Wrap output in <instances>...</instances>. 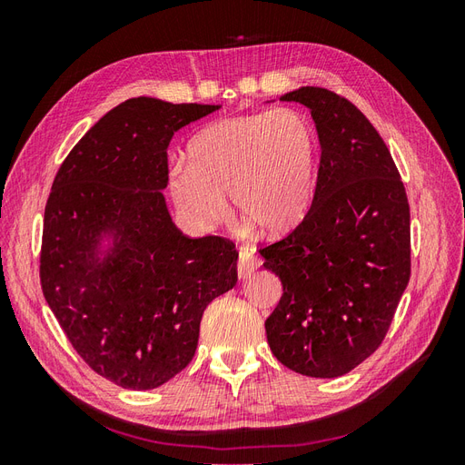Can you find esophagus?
<instances>
[{"label": "esophagus", "mask_w": 465, "mask_h": 465, "mask_svg": "<svg viewBox=\"0 0 465 465\" xmlns=\"http://www.w3.org/2000/svg\"><path fill=\"white\" fill-rule=\"evenodd\" d=\"M258 267H260V260L252 254L250 250H241V256H238V263H236L238 279H250Z\"/></svg>", "instance_id": "esophagus-1"}]
</instances>
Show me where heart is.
I'll return each instance as SVG.
<instances>
[{"instance_id":"heart-1","label":"heart","mask_w":465,"mask_h":465,"mask_svg":"<svg viewBox=\"0 0 465 465\" xmlns=\"http://www.w3.org/2000/svg\"><path fill=\"white\" fill-rule=\"evenodd\" d=\"M318 147L314 124L297 108L223 118L192 137L188 161H173L168 190L198 229L215 227L231 193L236 217L283 234L311 205Z\"/></svg>"}]
</instances>
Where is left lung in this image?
Masks as SVG:
<instances>
[{
  "mask_svg": "<svg viewBox=\"0 0 465 465\" xmlns=\"http://www.w3.org/2000/svg\"><path fill=\"white\" fill-rule=\"evenodd\" d=\"M281 101L311 108L322 154L308 213L260 250L283 283L267 343L287 369L335 378L384 341L410 283V203L384 139L353 103L322 87Z\"/></svg>",
  "mask_w": 465,
  "mask_h": 465,
  "instance_id": "8db88e82",
  "label": "left lung"
}]
</instances>
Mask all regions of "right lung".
Listing matches in <instances>:
<instances>
[{"label":"right lung","mask_w":465,"mask_h":465,"mask_svg":"<svg viewBox=\"0 0 465 465\" xmlns=\"http://www.w3.org/2000/svg\"><path fill=\"white\" fill-rule=\"evenodd\" d=\"M219 108L130 98L79 139L54 178L42 292L79 357L122 388H159L184 371L207 304L236 285L234 242L182 234L161 192L173 135Z\"/></svg>","instance_id":"add662e5"}]
</instances>
